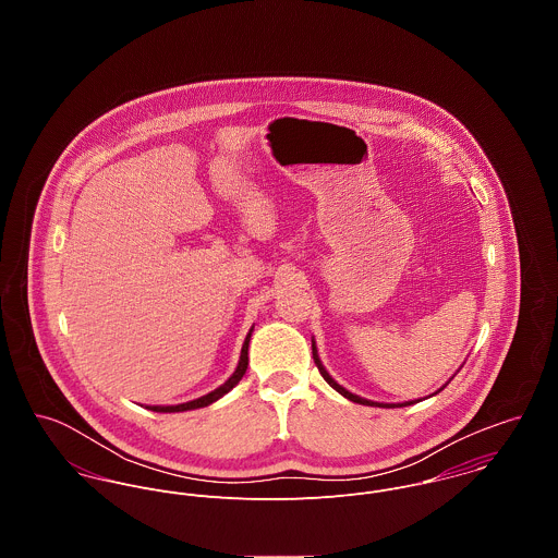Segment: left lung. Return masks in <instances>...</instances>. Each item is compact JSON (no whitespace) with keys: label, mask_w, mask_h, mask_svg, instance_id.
Returning <instances> with one entry per match:
<instances>
[{"label":"left lung","mask_w":558,"mask_h":558,"mask_svg":"<svg viewBox=\"0 0 558 558\" xmlns=\"http://www.w3.org/2000/svg\"><path fill=\"white\" fill-rule=\"evenodd\" d=\"M312 350H314V361H316V365H318L319 374H322V378L339 393V396H343L345 399H350V401H354V403H363V405H378V408H401V405H410V403H416L418 399H412V401H403V403H380V401H372V399L361 398V396H354V393H350L348 389H343L341 385H337V380H332V376L326 372V367L322 365V361H319L318 348H316V341L312 339ZM453 380V376L447 380V385ZM447 385H442L436 393H440ZM436 393H432V396H436Z\"/></svg>","instance_id":"left-lung-1"}]
</instances>
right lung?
Returning a JSON list of instances; mask_svg holds the SVG:
<instances>
[{"label": "right lung", "instance_id": "add662e5", "mask_svg": "<svg viewBox=\"0 0 558 558\" xmlns=\"http://www.w3.org/2000/svg\"><path fill=\"white\" fill-rule=\"evenodd\" d=\"M251 332H253V326H251V330H248V332H246V337H244V343H242V350H240L239 365H236L234 374H232V376H230L221 387H217V389H215V391H210L208 396L191 399V401H186V403H178V405H146V408H148V410H155V412H184V410L206 408V405L215 403L217 399L228 396V393L239 385L240 380H242V376H244V372H246V365H248V341H251Z\"/></svg>", "mask_w": 558, "mask_h": 558}]
</instances>
